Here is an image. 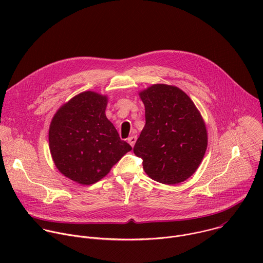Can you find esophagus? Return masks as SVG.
Segmentation results:
<instances>
[{
	"label": "esophagus",
	"instance_id": "34e87169",
	"mask_svg": "<svg viewBox=\"0 0 263 263\" xmlns=\"http://www.w3.org/2000/svg\"><path fill=\"white\" fill-rule=\"evenodd\" d=\"M136 139H137V137L134 136V135H132V136H130V137L128 138V142L130 143L131 146H134V144H135V142H136Z\"/></svg>",
	"mask_w": 263,
	"mask_h": 263
}]
</instances>
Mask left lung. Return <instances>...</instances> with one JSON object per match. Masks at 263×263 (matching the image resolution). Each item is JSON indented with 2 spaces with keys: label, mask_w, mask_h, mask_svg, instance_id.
<instances>
[{
  "label": "left lung",
  "mask_w": 263,
  "mask_h": 263,
  "mask_svg": "<svg viewBox=\"0 0 263 263\" xmlns=\"http://www.w3.org/2000/svg\"><path fill=\"white\" fill-rule=\"evenodd\" d=\"M145 125L133 152L142 159L146 175L174 185L189 179L207 148V130L194 102L183 90L154 84L139 92Z\"/></svg>",
  "instance_id": "obj_1"
}]
</instances>
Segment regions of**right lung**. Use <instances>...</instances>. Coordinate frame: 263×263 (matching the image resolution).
Instances as JSON below:
<instances>
[{
    "label": "right lung",
    "mask_w": 263,
    "mask_h": 263,
    "mask_svg": "<svg viewBox=\"0 0 263 263\" xmlns=\"http://www.w3.org/2000/svg\"><path fill=\"white\" fill-rule=\"evenodd\" d=\"M107 102L106 96L81 92L59 108L50 125L49 146L56 167L82 185L104 178L132 149L106 118Z\"/></svg>",
    "instance_id": "right-lung-1"
}]
</instances>
